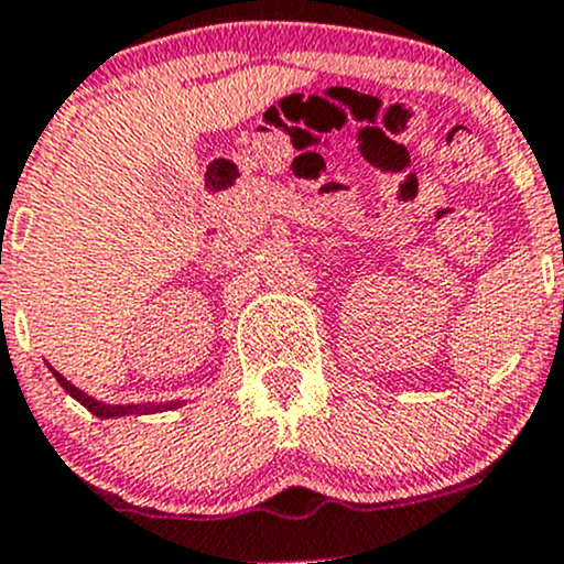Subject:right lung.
I'll use <instances>...</instances> for the list:
<instances>
[{"instance_id": "obj_1", "label": "right lung", "mask_w": 564, "mask_h": 564, "mask_svg": "<svg viewBox=\"0 0 564 564\" xmlns=\"http://www.w3.org/2000/svg\"><path fill=\"white\" fill-rule=\"evenodd\" d=\"M48 369H51V375L56 377V382H59V386L65 388V391L75 399V402L84 404V408L89 410L91 415L102 417V421H108V417H124V415H152V412L178 410L184 404V402H167V404H106V402H100V399L89 397V393H86V391H80V388H75L73 382H69L67 377H62L54 367H48Z\"/></svg>"}]
</instances>
